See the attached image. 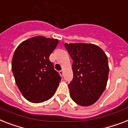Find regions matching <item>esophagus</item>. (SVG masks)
I'll return each mask as SVG.
<instances>
[{"label":"esophagus","mask_w":128,"mask_h":128,"mask_svg":"<svg viewBox=\"0 0 128 128\" xmlns=\"http://www.w3.org/2000/svg\"><path fill=\"white\" fill-rule=\"evenodd\" d=\"M59 74H60L62 76H63V75H64V71H63V70H60V71L59 72Z\"/></svg>","instance_id":"1"}]
</instances>
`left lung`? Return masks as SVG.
I'll use <instances>...</instances> for the list:
<instances>
[{"label":"left lung","mask_w":128,"mask_h":128,"mask_svg":"<svg viewBox=\"0 0 128 128\" xmlns=\"http://www.w3.org/2000/svg\"><path fill=\"white\" fill-rule=\"evenodd\" d=\"M72 63L73 80L68 85L72 99L83 106L94 104L106 87L109 67L107 56L97 45L65 43Z\"/></svg>","instance_id":"8db88e82"}]
</instances>
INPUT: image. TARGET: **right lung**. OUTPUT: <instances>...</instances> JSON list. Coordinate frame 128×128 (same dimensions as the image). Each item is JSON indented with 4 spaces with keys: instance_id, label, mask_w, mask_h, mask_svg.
<instances>
[{
    "instance_id": "right-lung-1",
    "label": "right lung",
    "mask_w": 128,
    "mask_h": 128,
    "mask_svg": "<svg viewBox=\"0 0 128 128\" xmlns=\"http://www.w3.org/2000/svg\"><path fill=\"white\" fill-rule=\"evenodd\" d=\"M58 43V39L37 36L23 41L14 53L12 70L16 83L30 102L48 100L60 82V76L49 60Z\"/></svg>"
}]
</instances>
